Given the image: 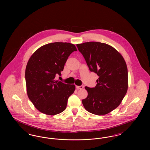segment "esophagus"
<instances>
[{"instance_id":"34e87169","label":"esophagus","mask_w":150,"mask_h":150,"mask_svg":"<svg viewBox=\"0 0 150 150\" xmlns=\"http://www.w3.org/2000/svg\"><path fill=\"white\" fill-rule=\"evenodd\" d=\"M76 88L78 89H82L84 88V86H76Z\"/></svg>"}]
</instances>
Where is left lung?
Wrapping results in <instances>:
<instances>
[{
	"mask_svg": "<svg viewBox=\"0 0 150 150\" xmlns=\"http://www.w3.org/2000/svg\"><path fill=\"white\" fill-rule=\"evenodd\" d=\"M90 71L98 76L94 88L86 86L88 96L82 100L93 114H108L121 103L128 87V69L121 54L114 47L97 42L76 44Z\"/></svg>",
	"mask_w": 150,
	"mask_h": 150,
	"instance_id": "1",
	"label": "left lung"
}]
</instances>
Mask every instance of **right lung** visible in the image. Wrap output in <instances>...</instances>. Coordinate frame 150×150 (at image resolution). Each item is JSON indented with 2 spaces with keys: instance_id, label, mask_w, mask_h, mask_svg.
Wrapping results in <instances>:
<instances>
[{
  "instance_id": "obj_1",
  "label": "right lung",
  "mask_w": 150,
  "mask_h": 150,
  "mask_svg": "<svg viewBox=\"0 0 150 150\" xmlns=\"http://www.w3.org/2000/svg\"><path fill=\"white\" fill-rule=\"evenodd\" d=\"M76 50L71 43H49L38 49L30 58L25 70L27 94L40 112L55 115L66 109L75 86L56 80L55 78L61 75L68 57Z\"/></svg>"
}]
</instances>
